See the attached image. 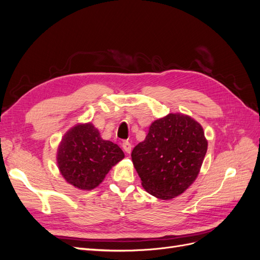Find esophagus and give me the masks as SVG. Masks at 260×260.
<instances>
[{
	"instance_id": "1",
	"label": "esophagus",
	"mask_w": 260,
	"mask_h": 260,
	"mask_svg": "<svg viewBox=\"0 0 260 260\" xmlns=\"http://www.w3.org/2000/svg\"><path fill=\"white\" fill-rule=\"evenodd\" d=\"M122 148H123V151L125 153L129 154L131 152V143L128 142V141H123V142H122Z\"/></svg>"
}]
</instances>
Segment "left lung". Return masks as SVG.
<instances>
[{
    "instance_id": "1",
    "label": "left lung",
    "mask_w": 260,
    "mask_h": 260,
    "mask_svg": "<svg viewBox=\"0 0 260 260\" xmlns=\"http://www.w3.org/2000/svg\"><path fill=\"white\" fill-rule=\"evenodd\" d=\"M207 146L201 123L171 113L152 122L131 158L144 190L167 201L182 194L198 178Z\"/></svg>"
}]
</instances>
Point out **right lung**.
<instances>
[{
  "mask_svg": "<svg viewBox=\"0 0 260 260\" xmlns=\"http://www.w3.org/2000/svg\"><path fill=\"white\" fill-rule=\"evenodd\" d=\"M124 158L117 144L101 138L93 123H77L61 138L57 148V167L66 182L91 191L103 182L117 162Z\"/></svg>",
  "mask_w": 260,
  "mask_h": 260,
  "instance_id": "obj_1",
  "label": "right lung"
}]
</instances>
